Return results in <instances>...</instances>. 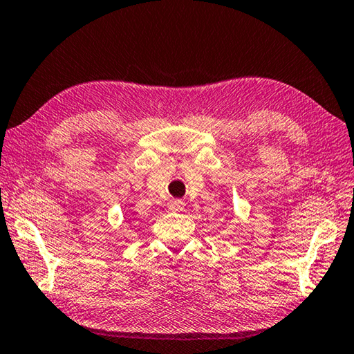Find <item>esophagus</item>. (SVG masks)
Instances as JSON below:
<instances>
[{"label": "esophagus", "mask_w": 354, "mask_h": 354, "mask_svg": "<svg viewBox=\"0 0 354 354\" xmlns=\"http://www.w3.org/2000/svg\"><path fill=\"white\" fill-rule=\"evenodd\" d=\"M167 208L171 209L174 213H178V212H183L185 209V202L183 201H171L167 203Z\"/></svg>", "instance_id": "1"}]
</instances>
